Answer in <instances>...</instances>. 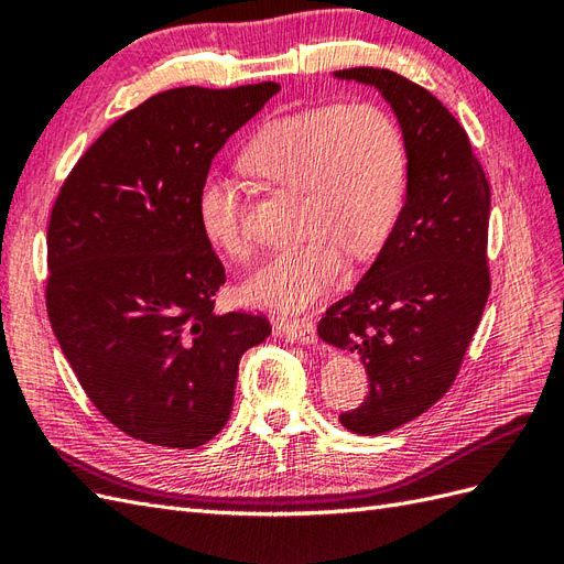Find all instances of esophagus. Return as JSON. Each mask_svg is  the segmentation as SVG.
<instances>
[{"label": "esophagus", "instance_id": "34e87169", "mask_svg": "<svg viewBox=\"0 0 564 564\" xmlns=\"http://www.w3.org/2000/svg\"><path fill=\"white\" fill-rule=\"evenodd\" d=\"M275 332L286 340H299V344H315L317 340V332L311 317H301V319L280 317L275 322Z\"/></svg>", "mask_w": 564, "mask_h": 564}]
</instances>
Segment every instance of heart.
Wrapping results in <instances>:
<instances>
[{"label": "heart", "mask_w": 564, "mask_h": 564, "mask_svg": "<svg viewBox=\"0 0 564 564\" xmlns=\"http://www.w3.org/2000/svg\"><path fill=\"white\" fill-rule=\"evenodd\" d=\"M245 164L263 181L301 193L299 235L245 284L253 303L299 311L346 270V253L369 259L395 230L406 199L409 158L400 124L373 104L319 106L272 119L247 143ZM204 237L232 261L249 259L242 187L209 172L197 191Z\"/></svg>", "instance_id": "b5f03b06"}]
</instances>
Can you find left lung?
Returning <instances> with one entry per match:
<instances>
[{
  "label": "left lung",
  "mask_w": 564,
  "mask_h": 564,
  "mask_svg": "<svg viewBox=\"0 0 564 564\" xmlns=\"http://www.w3.org/2000/svg\"><path fill=\"white\" fill-rule=\"evenodd\" d=\"M395 112L409 158L404 209L377 261L329 305L317 334L355 352L369 395L340 423L381 435L421 416L454 383L489 296V183L456 117L406 77L348 67Z\"/></svg>",
  "instance_id": "obj_1"
}]
</instances>
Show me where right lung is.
Returning a JSON list of instances; mask_svg holds the SVG:
<instances>
[{"label": "right lung", "mask_w": 564, "mask_h": 564, "mask_svg": "<svg viewBox=\"0 0 564 564\" xmlns=\"http://www.w3.org/2000/svg\"><path fill=\"white\" fill-rule=\"evenodd\" d=\"M280 84L181 87L98 135L65 178L46 235V311L96 409L148 445L195 449L232 412L263 315L216 313L224 263L197 220L216 152Z\"/></svg>", "instance_id": "add662e5"}]
</instances>
